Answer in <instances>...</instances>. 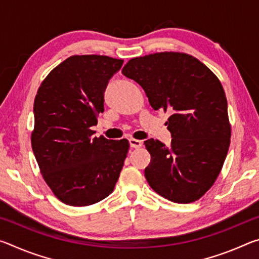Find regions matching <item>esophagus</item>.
Listing matches in <instances>:
<instances>
[{
	"label": "esophagus",
	"instance_id": "1",
	"mask_svg": "<svg viewBox=\"0 0 259 259\" xmlns=\"http://www.w3.org/2000/svg\"><path fill=\"white\" fill-rule=\"evenodd\" d=\"M129 144H130V147H131V148H139V147L143 146V142H142V140L134 139V138L129 139Z\"/></svg>",
	"mask_w": 259,
	"mask_h": 259
}]
</instances>
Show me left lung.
<instances>
[{"mask_svg":"<svg viewBox=\"0 0 259 259\" xmlns=\"http://www.w3.org/2000/svg\"><path fill=\"white\" fill-rule=\"evenodd\" d=\"M124 76L138 83L155 111H169L171 144L144 142L151 154L145 177L157 194L176 203L199 200L221 172L229 151L227 100L217 76L194 57L157 52L129 60Z\"/></svg>","mask_w":259,"mask_h":259,"instance_id":"obj_1","label":"left lung"}]
</instances>
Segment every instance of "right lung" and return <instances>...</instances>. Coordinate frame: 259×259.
<instances>
[{
    "label": "right lung",
    "instance_id": "1",
    "mask_svg": "<svg viewBox=\"0 0 259 259\" xmlns=\"http://www.w3.org/2000/svg\"><path fill=\"white\" fill-rule=\"evenodd\" d=\"M123 60L72 56L52 69L34 100L32 148L41 174L61 202L97 203L114 190L129 142L94 137L104 94Z\"/></svg>",
    "mask_w": 259,
    "mask_h": 259
}]
</instances>
